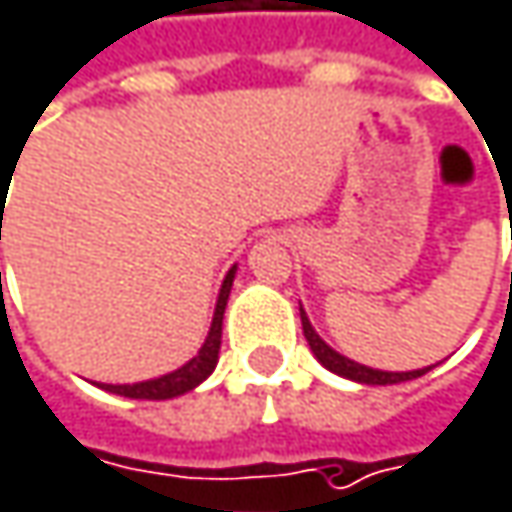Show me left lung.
<instances>
[{"instance_id": "left-lung-1", "label": "left lung", "mask_w": 512, "mask_h": 512, "mask_svg": "<svg viewBox=\"0 0 512 512\" xmlns=\"http://www.w3.org/2000/svg\"><path fill=\"white\" fill-rule=\"evenodd\" d=\"M301 325H304V337H307V343H310V349H313V355L331 370V373H337V376H346V379H352V382H361V384H396V382H408V379H417V376H423L426 370H411V373H382V370H370V367H364V364H355V361H349V358H343V355H337L316 331H313V325L307 322V316H304V310H301Z\"/></svg>"}]
</instances>
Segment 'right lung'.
<instances>
[{
	"label": "right lung",
	"mask_w": 512,
	"mask_h": 512,
	"mask_svg": "<svg viewBox=\"0 0 512 512\" xmlns=\"http://www.w3.org/2000/svg\"><path fill=\"white\" fill-rule=\"evenodd\" d=\"M232 280H235V268H232V271L226 274V280H223V289H220V298H217V310H214L211 331H208V337H205V343H202V349H199V355H196L193 361H187L181 370H175V373H169V376H160V379H151V382L107 384L104 390H113V393L130 396V399H172V396H181V393L193 390L199 382H205V379L211 376V370L217 367L220 334H223V310H226V301H229Z\"/></svg>",
	"instance_id": "add662e5"
}]
</instances>
